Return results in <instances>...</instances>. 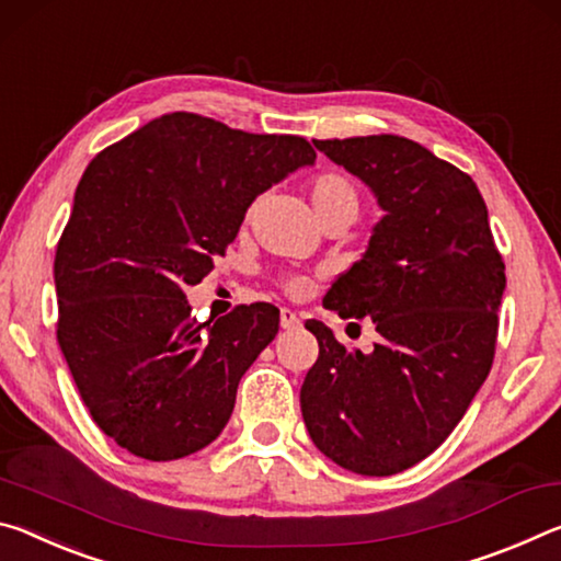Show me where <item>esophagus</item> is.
Listing matches in <instances>:
<instances>
[{
  "mask_svg": "<svg viewBox=\"0 0 561 561\" xmlns=\"http://www.w3.org/2000/svg\"><path fill=\"white\" fill-rule=\"evenodd\" d=\"M280 328H283V330H296V328H300L298 313H293L290 308H280Z\"/></svg>",
  "mask_w": 561,
  "mask_h": 561,
  "instance_id": "1",
  "label": "esophagus"
}]
</instances>
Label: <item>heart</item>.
Instances as JSON below:
<instances>
[{
    "instance_id": "heart-1",
    "label": "heart",
    "mask_w": 561,
    "mask_h": 561,
    "mask_svg": "<svg viewBox=\"0 0 561 561\" xmlns=\"http://www.w3.org/2000/svg\"><path fill=\"white\" fill-rule=\"evenodd\" d=\"M310 201H313L316 214L320 220L330 218H347L355 220L360 210V194H357L355 183L335 171H323L310 181ZM280 286L290 296H300L308 290V278L298 273L280 275Z\"/></svg>"
}]
</instances>
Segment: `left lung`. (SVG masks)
Segmentation results:
<instances>
[{
    "instance_id": "8db88e82",
    "label": "left lung",
    "mask_w": 561,
    "mask_h": 561,
    "mask_svg": "<svg viewBox=\"0 0 561 561\" xmlns=\"http://www.w3.org/2000/svg\"><path fill=\"white\" fill-rule=\"evenodd\" d=\"M313 144L385 210L323 298L341 318H373L380 341L353 353L308 320L318 360L300 388L302 420L345 470L394 474L445 443L490 375L504 261L480 188L425 146L392 134Z\"/></svg>"
}]
</instances>
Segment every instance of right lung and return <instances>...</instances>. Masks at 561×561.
I'll list each match as a JSON object with an SVG mask.
<instances>
[{
    "mask_svg": "<svg viewBox=\"0 0 561 561\" xmlns=\"http://www.w3.org/2000/svg\"><path fill=\"white\" fill-rule=\"evenodd\" d=\"M316 161L302 136L173 112L96 153L54 255L57 341L101 433L153 462L214 443L278 333L271 302L196 325L183 288L214 271L255 196Z\"/></svg>",
    "mask_w": 561,
    "mask_h": 561,
    "instance_id": "add662e5",
    "label": "right lung"
}]
</instances>
